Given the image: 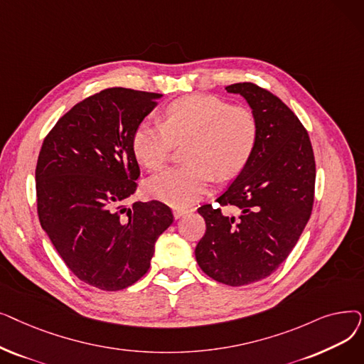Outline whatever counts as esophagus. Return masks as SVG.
Returning <instances> with one entry per match:
<instances>
[{
    "mask_svg": "<svg viewBox=\"0 0 364 364\" xmlns=\"http://www.w3.org/2000/svg\"><path fill=\"white\" fill-rule=\"evenodd\" d=\"M193 209L192 208H181V206H177V208H174L172 209V213H174V217L178 220V218H181L183 215H186V214H188V213H192Z\"/></svg>",
    "mask_w": 364,
    "mask_h": 364,
    "instance_id": "34e87169",
    "label": "esophagus"
}]
</instances>
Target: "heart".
I'll use <instances>...</instances> for the list:
<instances>
[{
  "label": "heart",
  "instance_id": "heart-1",
  "mask_svg": "<svg viewBox=\"0 0 364 364\" xmlns=\"http://www.w3.org/2000/svg\"><path fill=\"white\" fill-rule=\"evenodd\" d=\"M259 136L254 110L217 95L190 94L172 102L164 124L141 122L132 134V150L149 171H161L177 143H186L188 162L151 178L149 192L174 206L202 198L215 176L230 180L250 164Z\"/></svg>",
  "mask_w": 364,
  "mask_h": 364
}]
</instances>
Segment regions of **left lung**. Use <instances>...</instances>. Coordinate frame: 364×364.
<instances>
[{
    "label": "left lung",
    "mask_w": 364,
    "mask_h": 364,
    "mask_svg": "<svg viewBox=\"0 0 364 364\" xmlns=\"http://www.w3.org/2000/svg\"><path fill=\"white\" fill-rule=\"evenodd\" d=\"M225 90L250 103L259 136L250 164L218 205L198 209L206 232L195 255L211 279L245 286L269 277L292 252L313 211L316 161L307 129L277 95L252 82Z\"/></svg>",
    "instance_id": "obj_1"
}]
</instances>
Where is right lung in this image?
<instances>
[{"mask_svg": "<svg viewBox=\"0 0 364 364\" xmlns=\"http://www.w3.org/2000/svg\"><path fill=\"white\" fill-rule=\"evenodd\" d=\"M161 94L106 88L76 103L38 156L36 211L68 269L94 288L122 291L149 270L158 237L174 221L159 200H127L140 168L132 134Z\"/></svg>", "mask_w": 364, "mask_h": 364, "instance_id": "obj_1", "label": "right lung"}]
</instances>
